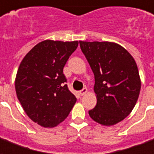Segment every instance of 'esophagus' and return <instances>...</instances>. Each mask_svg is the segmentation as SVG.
Listing matches in <instances>:
<instances>
[{"label":"esophagus","instance_id":"1","mask_svg":"<svg viewBox=\"0 0 154 154\" xmlns=\"http://www.w3.org/2000/svg\"><path fill=\"white\" fill-rule=\"evenodd\" d=\"M87 92H88V89H87L86 88H84L83 89H81V90L79 91V94H80L81 96H84Z\"/></svg>","mask_w":154,"mask_h":154}]
</instances>
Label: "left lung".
Wrapping results in <instances>:
<instances>
[{"instance_id":"1","label":"left lung","mask_w":154,"mask_h":154,"mask_svg":"<svg viewBox=\"0 0 154 154\" xmlns=\"http://www.w3.org/2000/svg\"><path fill=\"white\" fill-rule=\"evenodd\" d=\"M94 74L97 104L88 114L103 125L124 120L136 104L141 82L135 60L124 48L110 42H79Z\"/></svg>"}]
</instances>
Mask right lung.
Returning a JSON list of instances; mask_svg holds the SVG:
<instances>
[{
  "label": "right lung",
  "instance_id": "obj_1",
  "mask_svg": "<svg viewBox=\"0 0 154 154\" xmlns=\"http://www.w3.org/2000/svg\"><path fill=\"white\" fill-rule=\"evenodd\" d=\"M79 42L45 40L30 50L21 61L15 91L23 109L32 121L54 127L68 116L76 97L66 83L63 68Z\"/></svg>",
  "mask_w": 154,
  "mask_h": 154
}]
</instances>
